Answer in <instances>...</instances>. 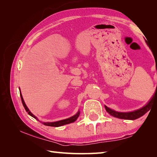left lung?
I'll use <instances>...</instances> for the list:
<instances>
[{"instance_id": "left-lung-1", "label": "left lung", "mask_w": 157, "mask_h": 157, "mask_svg": "<svg viewBox=\"0 0 157 157\" xmlns=\"http://www.w3.org/2000/svg\"><path fill=\"white\" fill-rule=\"evenodd\" d=\"M150 48V47H149ZM153 52V51H152ZM157 71V69H156ZM156 90H157V84H156V90L155 94L153 95V97L152 98V99L149 101V102L144 107H142L138 110H136L132 112H128V113H120V112H117L115 111H113L112 109L108 108L107 106L105 105L106 111L110 114V115L114 117L118 118H121V119H126V120H135L143 116L144 115L150 110L151 106L152 105V104L153 103L156 96H157L156 95Z\"/></svg>"}]
</instances>
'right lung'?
I'll use <instances>...</instances> for the list:
<instances>
[{"instance_id":"1","label":"right lung","mask_w":157,"mask_h":157,"mask_svg":"<svg viewBox=\"0 0 157 157\" xmlns=\"http://www.w3.org/2000/svg\"><path fill=\"white\" fill-rule=\"evenodd\" d=\"M20 96H21V101H22V103H23V107H24L25 111L28 113V114L31 117H33V118H36V119H37V118L34 115H33V114L30 112V111L29 110V109L27 108V107L26 106L25 103L24 102V101H23V97H22V95L21 94V91H20ZM80 115V112L78 111L77 114H76L75 115L69 118H67V119H64V120H62V121H57V122H43V124L46 126H53V127H58V126H63V125H65V124H69V123H72V122H74L77 119V118ZM38 120V119H37Z\"/></svg>"}]
</instances>
